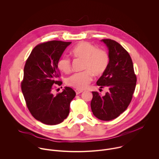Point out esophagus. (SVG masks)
I'll return each instance as SVG.
<instances>
[{
  "mask_svg": "<svg viewBox=\"0 0 159 159\" xmlns=\"http://www.w3.org/2000/svg\"><path fill=\"white\" fill-rule=\"evenodd\" d=\"M75 91L76 94H79L80 93H81L83 92V90H79V89H75Z\"/></svg>",
  "mask_w": 159,
  "mask_h": 159,
  "instance_id": "34e87169",
  "label": "esophagus"
}]
</instances>
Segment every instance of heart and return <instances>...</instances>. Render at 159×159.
<instances>
[{
    "label": "heart",
    "instance_id": "obj_1",
    "mask_svg": "<svg viewBox=\"0 0 159 159\" xmlns=\"http://www.w3.org/2000/svg\"><path fill=\"white\" fill-rule=\"evenodd\" d=\"M72 54L76 58L84 60L82 73L74 74L67 79L66 84L77 89H85L92 80V74L101 75L106 70L109 58L107 53L98 49L93 44L82 41L74 47ZM58 69L65 74L71 70L70 60L65 57H61L57 63Z\"/></svg>",
    "mask_w": 159,
    "mask_h": 159
}]
</instances>
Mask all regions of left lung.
<instances>
[{
    "label": "left lung",
    "mask_w": 159,
    "mask_h": 159,
    "mask_svg": "<svg viewBox=\"0 0 159 159\" xmlns=\"http://www.w3.org/2000/svg\"><path fill=\"white\" fill-rule=\"evenodd\" d=\"M108 49L109 64L106 71L97 81L100 88L106 87L107 92L101 96L93 92L90 107L99 120L110 121L118 117L129 106L135 89L136 77L131 58L118 42L102 39Z\"/></svg>",
    "instance_id": "obj_1"
}]
</instances>
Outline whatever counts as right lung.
Wrapping results in <instances>:
<instances>
[{
  "label": "right lung",
  "instance_id": "add662e5",
  "mask_svg": "<svg viewBox=\"0 0 159 159\" xmlns=\"http://www.w3.org/2000/svg\"><path fill=\"white\" fill-rule=\"evenodd\" d=\"M71 42L50 41L39 44L32 50L24 69L21 89L32 116L41 123L55 125L69 114L74 90L65 87L61 93L53 94L55 85H61L58 77L57 63Z\"/></svg>",
  "mask_w": 159,
  "mask_h": 159
}]
</instances>
